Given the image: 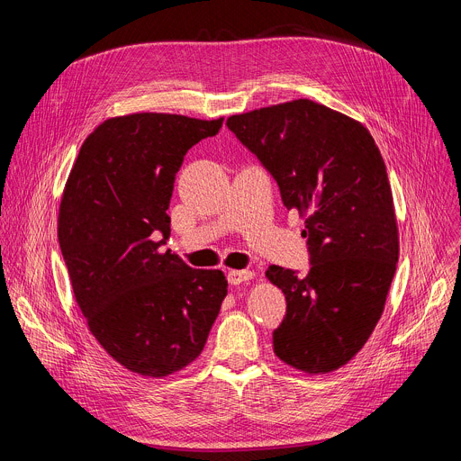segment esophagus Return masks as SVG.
<instances>
[{"label": "esophagus", "instance_id": "obj_1", "mask_svg": "<svg viewBox=\"0 0 461 461\" xmlns=\"http://www.w3.org/2000/svg\"><path fill=\"white\" fill-rule=\"evenodd\" d=\"M253 277H255V274L251 270H231V272H228V281L233 286L242 285L246 281H251Z\"/></svg>", "mask_w": 461, "mask_h": 461}]
</instances>
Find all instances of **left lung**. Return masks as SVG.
I'll list each match as a JSON object with an SVG mask.
<instances>
[{
  "mask_svg": "<svg viewBox=\"0 0 461 461\" xmlns=\"http://www.w3.org/2000/svg\"><path fill=\"white\" fill-rule=\"evenodd\" d=\"M235 137L304 217L310 272L270 267L286 315L274 352L306 374L347 365L383 313L400 257V233L383 157L368 129L322 104L299 98L228 118Z\"/></svg>",
  "mask_w": 461,
  "mask_h": 461,
  "instance_id": "8db88e82",
  "label": "left lung"
}]
</instances>
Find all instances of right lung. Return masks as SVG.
Listing matches in <instances>:
<instances>
[{
    "instance_id": "1",
    "label": "right lung",
    "mask_w": 461,
    "mask_h": 461,
    "mask_svg": "<svg viewBox=\"0 0 461 461\" xmlns=\"http://www.w3.org/2000/svg\"><path fill=\"white\" fill-rule=\"evenodd\" d=\"M222 120L109 118L82 144L61 194L58 242L89 330L114 361L146 377L201 356L228 294L221 270H193L160 251L184 155L215 137Z\"/></svg>"
}]
</instances>
